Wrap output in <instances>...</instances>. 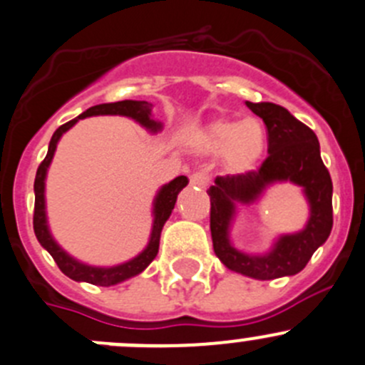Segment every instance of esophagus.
Segmentation results:
<instances>
[{
  "mask_svg": "<svg viewBox=\"0 0 365 365\" xmlns=\"http://www.w3.org/2000/svg\"><path fill=\"white\" fill-rule=\"evenodd\" d=\"M190 180V185H196V187H207L208 185V176L205 175L203 171H197V173H192V175L189 176Z\"/></svg>",
  "mask_w": 365,
  "mask_h": 365,
  "instance_id": "esophagus-1",
  "label": "esophagus"
}]
</instances>
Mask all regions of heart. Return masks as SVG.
Segmentation results:
<instances>
[{
  "mask_svg": "<svg viewBox=\"0 0 365 365\" xmlns=\"http://www.w3.org/2000/svg\"><path fill=\"white\" fill-rule=\"evenodd\" d=\"M265 128L258 119L215 118L194 133L201 153H221L222 165L232 175H246L257 168L265 150Z\"/></svg>",
  "mask_w": 365,
  "mask_h": 365,
  "instance_id": "1",
  "label": "heart"
}]
</instances>
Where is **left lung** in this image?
I'll list each match as a JSON object with an SVG mask.
<instances>
[{"mask_svg":"<svg viewBox=\"0 0 365 365\" xmlns=\"http://www.w3.org/2000/svg\"><path fill=\"white\" fill-rule=\"evenodd\" d=\"M246 107L267 126L269 157L258 171L217 176L207 190L210 196L212 244L219 260L230 269L255 280H274L298 274L319 246L327 242L334 226L331 178L321 160L316 133L274 103ZM294 182L302 187L309 203V219L303 230L282 234L267 254L251 255L232 246L229 232L240 204H252L274 182Z\"/></svg>","mask_w":365,"mask_h":365,"instance_id":"1","label":"left lung"}]
</instances>
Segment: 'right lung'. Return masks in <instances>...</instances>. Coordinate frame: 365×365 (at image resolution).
<instances>
[{"label": "right lung", "instance_id": "add662e5", "mask_svg": "<svg viewBox=\"0 0 365 365\" xmlns=\"http://www.w3.org/2000/svg\"><path fill=\"white\" fill-rule=\"evenodd\" d=\"M151 108H153V105L148 103V101L135 100L96 105V107H91L88 110H85L83 114L74 118L73 121L60 126V128L53 133L51 140H49L48 155H46V158L42 160V164L38 165L37 176H35L34 183V232L37 240L41 242V246L51 255L53 260H55L56 265L60 267V271H62L66 277H69L71 280L87 282V284L93 285H101V287H110V285H118L121 284V282H126L130 280V278L140 274V272L153 262V258L157 257L158 246H160L162 228H164L165 221H168L173 208H175L176 197H178L180 190L189 183V180H187V176H176L175 180H171V182L165 183V185H162L160 189H158L157 196H155L153 200V212H151V214H153V225H151L150 240H148L146 247H144L137 257L130 258V260L123 262V264L108 265V267L85 264V262H80L78 258L71 257V255L56 242L48 225V214H46V176H48V169L49 165H51L53 157H55L56 144L62 139L63 133H66L67 130L73 128L80 119L93 118V115H123V118L133 119L137 125H140L150 133H158L162 132V123L153 118Z\"/></svg>", "mask_w": 365, "mask_h": 365}]
</instances>
